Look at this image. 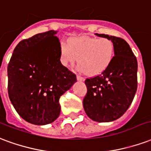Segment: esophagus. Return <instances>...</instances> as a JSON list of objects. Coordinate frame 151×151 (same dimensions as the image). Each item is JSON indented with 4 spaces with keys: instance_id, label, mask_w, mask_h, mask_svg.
Returning <instances> with one entry per match:
<instances>
[{
    "instance_id": "esophagus-1",
    "label": "esophagus",
    "mask_w": 151,
    "mask_h": 151,
    "mask_svg": "<svg viewBox=\"0 0 151 151\" xmlns=\"http://www.w3.org/2000/svg\"><path fill=\"white\" fill-rule=\"evenodd\" d=\"M76 78L77 80H79V81H83V80H84V78L82 76H77Z\"/></svg>"
}]
</instances>
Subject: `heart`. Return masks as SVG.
Returning <instances> with one entry per match:
<instances>
[{"instance_id": "b5f03b06", "label": "heart", "mask_w": 151, "mask_h": 151, "mask_svg": "<svg viewBox=\"0 0 151 151\" xmlns=\"http://www.w3.org/2000/svg\"><path fill=\"white\" fill-rule=\"evenodd\" d=\"M115 55V45L107 38L74 37L68 40V45L59 46V59L64 67L78 63V69L88 76H96L110 65ZM78 59H77V58Z\"/></svg>"}]
</instances>
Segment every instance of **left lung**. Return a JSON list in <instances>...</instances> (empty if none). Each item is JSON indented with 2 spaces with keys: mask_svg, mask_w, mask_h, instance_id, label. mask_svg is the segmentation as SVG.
<instances>
[{
  "mask_svg": "<svg viewBox=\"0 0 151 151\" xmlns=\"http://www.w3.org/2000/svg\"><path fill=\"white\" fill-rule=\"evenodd\" d=\"M109 38L115 45V55L101 74L85 80L87 94L83 101L88 116L97 122L118 119L127 111L137 88V62L123 38L96 34Z\"/></svg>",
  "mask_w": 151,
  "mask_h": 151,
  "instance_id": "left-lung-1",
  "label": "left lung"
}]
</instances>
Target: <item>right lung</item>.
I'll return each mask as SVG.
<instances>
[{
  "label": "right lung",
  "mask_w": 151,
  "mask_h": 151,
  "mask_svg": "<svg viewBox=\"0 0 151 151\" xmlns=\"http://www.w3.org/2000/svg\"><path fill=\"white\" fill-rule=\"evenodd\" d=\"M57 31L21 41L8 64V92L20 116L34 125L55 121L59 98L76 82V76L59 59Z\"/></svg>",
  "instance_id": "obj_1"
}]
</instances>
